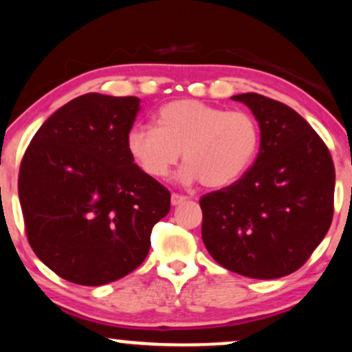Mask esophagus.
<instances>
[{"label": "esophagus", "mask_w": 352, "mask_h": 352, "mask_svg": "<svg viewBox=\"0 0 352 352\" xmlns=\"http://www.w3.org/2000/svg\"><path fill=\"white\" fill-rule=\"evenodd\" d=\"M170 201L173 206H179V205H182V203L187 201V197H184V195H179V193H172Z\"/></svg>", "instance_id": "1"}]
</instances>
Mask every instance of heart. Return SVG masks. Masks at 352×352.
<instances>
[{"label": "heart", "instance_id": "obj_1", "mask_svg": "<svg viewBox=\"0 0 352 352\" xmlns=\"http://www.w3.org/2000/svg\"><path fill=\"white\" fill-rule=\"evenodd\" d=\"M155 121L157 128L134 126L128 134L131 155L152 179L167 177L182 154L184 184L201 180L223 188L244 175L259 149V126L245 111L175 100L159 109Z\"/></svg>", "mask_w": 352, "mask_h": 352}]
</instances>
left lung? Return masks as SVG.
<instances>
[{
    "mask_svg": "<svg viewBox=\"0 0 352 352\" xmlns=\"http://www.w3.org/2000/svg\"><path fill=\"white\" fill-rule=\"evenodd\" d=\"M232 100L256 116L261 149L238 182L200 198L201 238L224 269L278 278L302 267L331 226L334 164L295 109L257 93Z\"/></svg>",
    "mask_w": 352,
    "mask_h": 352,
    "instance_id": "8db88e82",
    "label": "left lung"
}]
</instances>
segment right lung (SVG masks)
<instances>
[{"mask_svg": "<svg viewBox=\"0 0 352 352\" xmlns=\"http://www.w3.org/2000/svg\"><path fill=\"white\" fill-rule=\"evenodd\" d=\"M141 100L87 93L34 134L18 192L28 241L50 270L98 287L138 269L170 192L134 164L128 134Z\"/></svg>", "mask_w": 352, "mask_h": 352, "instance_id": "1", "label": "right lung"}]
</instances>
